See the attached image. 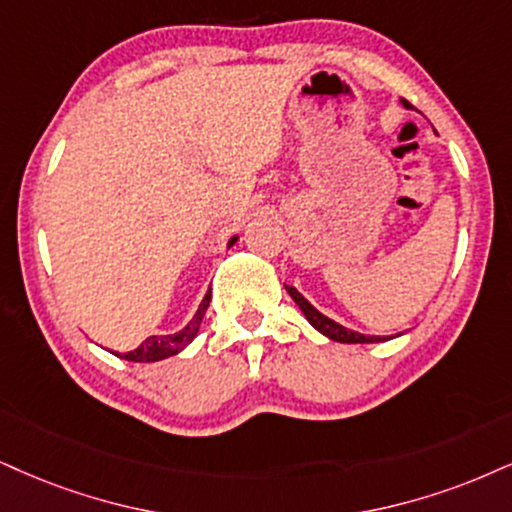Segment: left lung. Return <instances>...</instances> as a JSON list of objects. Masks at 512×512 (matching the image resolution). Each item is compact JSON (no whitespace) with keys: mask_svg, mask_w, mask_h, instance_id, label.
<instances>
[{"mask_svg":"<svg viewBox=\"0 0 512 512\" xmlns=\"http://www.w3.org/2000/svg\"><path fill=\"white\" fill-rule=\"evenodd\" d=\"M401 104L408 109V102H401ZM285 289L289 292V296L294 299V304L301 308V313L306 315L308 323H311L320 334H325L327 339H332V342H339V344H375V342H387V339H391V337H377V334H361L356 330H349V327L339 325L337 320L327 318L325 313H320L318 308H315L311 301H308L306 296L301 294L296 287L285 285ZM401 334L403 332L396 334V337H401Z\"/></svg>","mask_w":512,"mask_h":512,"instance_id":"1","label":"left lung"}]
</instances>
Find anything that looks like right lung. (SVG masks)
I'll return each mask as SVG.
<instances>
[{"label": "right lung", "instance_id": "obj_1", "mask_svg": "<svg viewBox=\"0 0 512 512\" xmlns=\"http://www.w3.org/2000/svg\"><path fill=\"white\" fill-rule=\"evenodd\" d=\"M237 239H239V235H232L230 242H227V249H230V246H235ZM208 301H211V289H208L204 299H201V304L197 308V313L192 315V320H189V323L182 327L180 332L151 334V337L144 339L137 349L125 351V353H116V351H111V353L113 356H121L123 361H132V363H156V361H163V358L175 356V353L187 349V346L192 344V339L197 337L201 320H204V313L208 308Z\"/></svg>", "mask_w": 512, "mask_h": 512}]
</instances>
